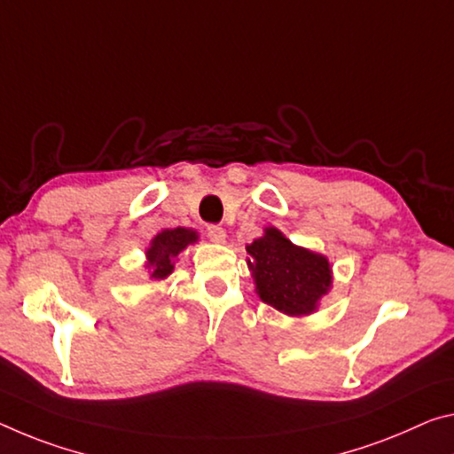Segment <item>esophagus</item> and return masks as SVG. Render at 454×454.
<instances>
[{"label":"esophagus","instance_id":"esophagus-1","mask_svg":"<svg viewBox=\"0 0 454 454\" xmlns=\"http://www.w3.org/2000/svg\"><path fill=\"white\" fill-rule=\"evenodd\" d=\"M207 239L215 244H224L226 242V230L220 226H207Z\"/></svg>","mask_w":454,"mask_h":454}]
</instances>
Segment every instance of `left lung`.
Listing matches in <instances>:
<instances>
[{"instance_id": "obj_1", "label": "left lung", "mask_w": 454, "mask_h": 454, "mask_svg": "<svg viewBox=\"0 0 454 454\" xmlns=\"http://www.w3.org/2000/svg\"><path fill=\"white\" fill-rule=\"evenodd\" d=\"M247 264L262 303L289 317H305L319 309L333 286V269L325 254L297 247L275 226L247 244Z\"/></svg>"}]
</instances>
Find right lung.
I'll return each instance as SVG.
<instances>
[{
	"label": "right lung",
	"instance_id": "obj_1",
	"mask_svg": "<svg viewBox=\"0 0 454 454\" xmlns=\"http://www.w3.org/2000/svg\"><path fill=\"white\" fill-rule=\"evenodd\" d=\"M200 240V234L193 228H165L160 234L153 236L145 248V272L149 280L160 283L168 278L176 269L179 254L185 248Z\"/></svg>",
	"mask_w": 454,
	"mask_h": 454
}]
</instances>
